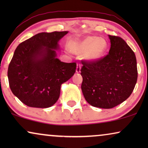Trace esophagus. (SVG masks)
<instances>
[{"label":"esophagus","mask_w":148,"mask_h":148,"mask_svg":"<svg viewBox=\"0 0 148 148\" xmlns=\"http://www.w3.org/2000/svg\"><path fill=\"white\" fill-rule=\"evenodd\" d=\"M81 67H82V64L80 63H77V69H76V72L77 73L81 72Z\"/></svg>","instance_id":"esophagus-1"}]
</instances>
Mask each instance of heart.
<instances>
[{
    "instance_id": "obj_1",
    "label": "heart",
    "mask_w": 148,
    "mask_h": 148,
    "mask_svg": "<svg viewBox=\"0 0 148 148\" xmlns=\"http://www.w3.org/2000/svg\"><path fill=\"white\" fill-rule=\"evenodd\" d=\"M107 48L106 40L96 36H88L83 40H72L69 44V49L73 53L82 54L90 60L100 59Z\"/></svg>"
}]
</instances>
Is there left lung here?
Returning <instances> with one entry per match:
<instances>
[{"mask_svg":"<svg viewBox=\"0 0 148 148\" xmlns=\"http://www.w3.org/2000/svg\"><path fill=\"white\" fill-rule=\"evenodd\" d=\"M108 54L92 61L82 60V90L93 106L112 108L126 100L137 80L134 52L121 37L108 35Z\"/></svg>","mask_w":148,"mask_h":148,"instance_id":"obj_1","label":"left lung"}]
</instances>
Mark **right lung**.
<instances>
[{
  "label": "right lung",
  "mask_w": 148,
  "mask_h": 148,
  "mask_svg": "<svg viewBox=\"0 0 148 148\" xmlns=\"http://www.w3.org/2000/svg\"><path fill=\"white\" fill-rule=\"evenodd\" d=\"M68 32H42L19 44L8 68L9 87L23 104L48 108L60 96V86L75 73V62L56 58L58 42Z\"/></svg>",
  "instance_id": "obj_1"
}]
</instances>
